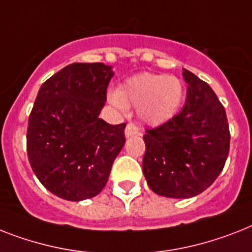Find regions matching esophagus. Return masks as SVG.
Returning a JSON list of instances; mask_svg holds the SVG:
<instances>
[{
    "mask_svg": "<svg viewBox=\"0 0 252 252\" xmlns=\"http://www.w3.org/2000/svg\"><path fill=\"white\" fill-rule=\"evenodd\" d=\"M126 138H129V137H133V136H138L140 134V130H138V128H137L133 123H129V124H126Z\"/></svg>",
    "mask_w": 252,
    "mask_h": 252,
    "instance_id": "esophagus-1",
    "label": "esophagus"
}]
</instances>
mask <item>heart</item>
Here are the masks:
<instances>
[{"label": "heart", "mask_w": 252, "mask_h": 252, "mask_svg": "<svg viewBox=\"0 0 252 252\" xmlns=\"http://www.w3.org/2000/svg\"><path fill=\"white\" fill-rule=\"evenodd\" d=\"M184 99V85L177 77L142 72L126 79L118 91L108 93V102L120 111L138 107L140 119L158 126L177 114Z\"/></svg>", "instance_id": "obj_1"}]
</instances>
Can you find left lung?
Returning <instances> with one entry per match:
<instances>
[{"label":"left lung","instance_id":"1","mask_svg":"<svg viewBox=\"0 0 252 252\" xmlns=\"http://www.w3.org/2000/svg\"><path fill=\"white\" fill-rule=\"evenodd\" d=\"M183 110L146 130L142 171L155 194L191 198L211 186L225 165L230 133L225 110L207 83L184 68Z\"/></svg>","mask_w":252,"mask_h":252}]
</instances>
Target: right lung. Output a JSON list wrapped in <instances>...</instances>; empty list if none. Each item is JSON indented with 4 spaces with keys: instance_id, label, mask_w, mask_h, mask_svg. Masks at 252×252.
<instances>
[{
    "instance_id": "1",
    "label": "right lung",
    "mask_w": 252,
    "mask_h": 252,
    "mask_svg": "<svg viewBox=\"0 0 252 252\" xmlns=\"http://www.w3.org/2000/svg\"><path fill=\"white\" fill-rule=\"evenodd\" d=\"M114 76L103 63H72L37 93L27 129L28 160L40 183L72 202L95 197L126 144V123L99 118Z\"/></svg>"
}]
</instances>
